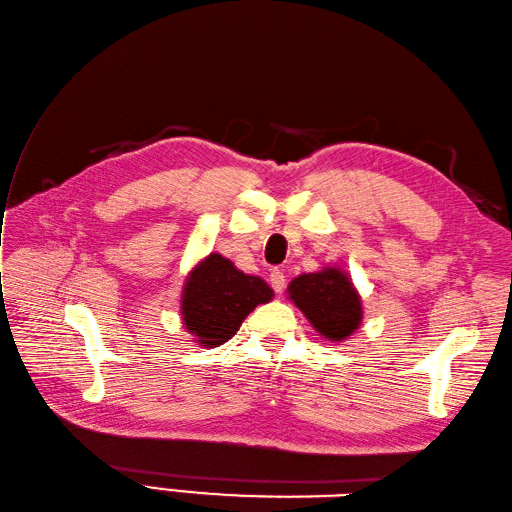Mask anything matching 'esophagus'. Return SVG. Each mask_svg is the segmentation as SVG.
Instances as JSON below:
<instances>
[{
	"instance_id": "1",
	"label": "esophagus",
	"mask_w": 512,
	"mask_h": 512,
	"mask_svg": "<svg viewBox=\"0 0 512 512\" xmlns=\"http://www.w3.org/2000/svg\"><path fill=\"white\" fill-rule=\"evenodd\" d=\"M270 285H272V290H275L277 294H281L285 290V275H283L279 268H275V270L270 272Z\"/></svg>"
}]
</instances>
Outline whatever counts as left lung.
<instances>
[{
	"label": "left lung",
	"mask_w": 512,
	"mask_h": 512,
	"mask_svg": "<svg viewBox=\"0 0 512 512\" xmlns=\"http://www.w3.org/2000/svg\"><path fill=\"white\" fill-rule=\"evenodd\" d=\"M288 294L320 336L344 340L360 327V296L349 277L338 268L296 277L288 285Z\"/></svg>",
	"instance_id": "1"
}]
</instances>
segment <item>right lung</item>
<instances>
[{
  "instance_id": "right-lung-1",
  "label": "right lung",
  "mask_w": 512,
  "mask_h": 512,
  "mask_svg": "<svg viewBox=\"0 0 512 512\" xmlns=\"http://www.w3.org/2000/svg\"><path fill=\"white\" fill-rule=\"evenodd\" d=\"M272 299L270 285L244 275L229 259L211 253L189 272L183 288V325L198 338L200 347H218L231 340L244 318L259 303Z\"/></svg>"
}]
</instances>
